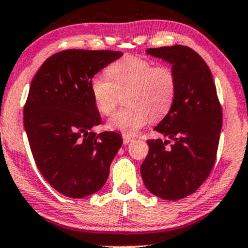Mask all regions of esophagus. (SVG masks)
Wrapping results in <instances>:
<instances>
[{
    "label": "esophagus",
    "mask_w": 248,
    "mask_h": 248,
    "mask_svg": "<svg viewBox=\"0 0 248 248\" xmlns=\"http://www.w3.org/2000/svg\"><path fill=\"white\" fill-rule=\"evenodd\" d=\"M134 142V138L132 137H129V136L126 135H123V143L124 144H129V143Z\"/></svg>",
    "instance_id": "34e87169"
}]
</instances>
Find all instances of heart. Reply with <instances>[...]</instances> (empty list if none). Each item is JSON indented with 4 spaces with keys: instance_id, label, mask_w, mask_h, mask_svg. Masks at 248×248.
<instances>
[{
    "instance_id": "obj_1",
    "label": "heart",
    "mask_w": 248,
    "mask_h": 248,
    "mask_svg": "<svg viewBox=\"0 0 248 248\" xmlns=\"http://www.w3.org/2000/svg\"><path fill=\"white\" fill-rule=\"evenodd\" d=\"M108 77H93L90 91L95 108L104 116L110 114L124 94L126 108L117 111L108 127L124 135H135L148 123L163 118L175 102L177 80L169 66H155L138 57H125L111 63Z\"/></svg>"
}]
</instances>
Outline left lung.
<instances>
[{
    "instance_id": "left-lung-1",
    "label": "left lung",
    "mask_w": 248,
    "mask_h": 248,
    "mask_svg": "<svg viewBox=\"0 0 248 248\" xmlns=\"http://www.w3.org/2000/svg\"><path fill=\"white\" fill-rule=\"evenodd\" d=\"M145 52L171 65L177 91L170 111L154 127L168 140H148L140 174L150 193L176 201L198 190L212 171L222 111L209 67L198 53L180 45ZM169 139L173 144L167 148Z\"/></svg>"
}]
</instances>
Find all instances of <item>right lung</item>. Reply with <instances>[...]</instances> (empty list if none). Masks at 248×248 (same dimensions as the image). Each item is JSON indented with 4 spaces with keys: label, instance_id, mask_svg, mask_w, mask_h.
<instances>
[{
    "label": "right lung",
    "instance_id": "right-lung-1",
    "mask_svg": "<svg viewBox=\"0 0 248 248\" xmlns=\"http://www.w3.org/2000/svg\"><path fill=\"white\" fill-rule=\"evenodd\" d=\"M121 57L113 50H63L42 63L29 87L23 124L31 154L42 176L67 198L102 189L123 143L117 132L92 131L102 118L90 91L93 77Z\"/></svg>",
    "mask_w": 248,
    "mask_h": 248
}]
</instances>
